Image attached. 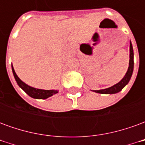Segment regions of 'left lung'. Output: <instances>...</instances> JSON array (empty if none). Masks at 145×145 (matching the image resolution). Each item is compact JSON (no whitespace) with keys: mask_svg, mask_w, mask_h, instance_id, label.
Here are the masks:
<instances>
[{"mask_svg":"<svg viewBox=\"0 0 145 145\" xmlns=\"http://www.w3.org/2000/svg\"><path fill=\"white\" fill-rule=\"evenodd\" d=\"M134 71V50H133V46L131 44V42H130V61H129V67L128 70L125 76L123 78L121 81L116 84L112 87H109L105 89H101V90H94L93 91L100 93V94H115L119 91H120L124 88L126 85H127L129 81L131 80V76L133 74Z\"/></svg>","mask_w":145,"mask_h":145,"instance_id":"left-lung-1","label":"left lung"}]
</instances>
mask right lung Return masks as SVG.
I'll return each instance as SVG.
<instances>
[{"instance_id":"add662e5","label":"right lung","mask_w":145,"mask_h":145,"mask_svg":"<svg viewBox=\"0 0 145 145\" xmlns=\"http://www.w3.org/2000/svg\"><path fill=\"white\" fill-rule=\"evenodd\" d=\"M11 67H12V72H13V74H14L15 81L17 82V84L18 85V86L22 90H24L25 93L29 95L30 97L33 98V99H46L52 96L53 95L57 94L58 92L57 90H43V89L33 88V87H31L29 85H26L25 82H22L18 77L16 73L14 71L13 66H11Z\"/></svg>"}]
</instances>
